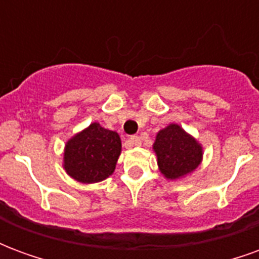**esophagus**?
Listing matches in <instances>:
<instances>
[{"label":"esophagus","mask_w":259,"mask_h":259,"mask_svg":"<svg viewBox=\"0 0 259 259\" xmlns=\"http://www.w3.org/2000/svg\"><path fill=\"white\" fill-rule=\"evenodd\" d=\"M130 144L136 147L141 146V139L139 136H132V137H130Z\"/></svg>","instance_id":"esophagus-1"}]
</instances>
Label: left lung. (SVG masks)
<instances>
[{
  "instance_id": "left-lung-1",
  "label": "left lung",
  "mask_w": 259,
  "mask_h": 259,
  "mask_svg": "<svg viewBox=\"0 0 259 259\" xmlns=\"http://www.w3.org/2000/svg\"><path fill=\"white\" fill-rule=\"evenodd\" d=\"M152 150L157 155L159 172L169 180H178L190 175L202 161V146L182 126L168 124L159 130Z\"/></svg>"
}]
</instances>
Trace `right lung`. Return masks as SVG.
Wrapping results in <instances>:
<instances>
[{
	"mask_svg": "<svg viewBox=\"0 0 259 259\" xmlns=\"http://www.w3.org/2000/svg\"><path fill=\"white\" fill-rule=\"evenodd\" d=\"M120 151L118 133L94 122L66 141L64 169L80 183H97L113 174Z\"/></svg>",
	"mask_w": 259,
	"mask_h": 259,
	"instance_id": "1",
	"label": "right lung"
}]
</instances>
